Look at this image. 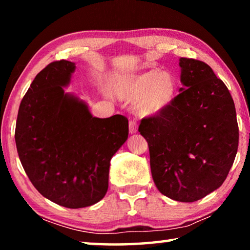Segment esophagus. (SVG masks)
I'll return each mask as SVG.
<instances>
[{
  "label": "esophagus",
  "mask_w": 250,
  "mask_h": 250,
  "mask_svg": "<svg viewBox=\"0 0 250 250\" xmlns=\"http://www.w3.org/2000/svg\"><path fill=\"white\" fill-rule=\"evenodd\" d=\"M138 131V124L135 120H130L129 122V132L132 134L135 133Z\"/></svg>",
  "instance_id": "obj_1"
}]
</instances>
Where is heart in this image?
I'll return each mask as SVG.
<instances>
[{
  "instance_id": "heart-1",
  "label": "heart",
  "mask_w": 250,
  "mask_h": 250,
  "mask_svg": "<svg viewBox=\"0 0 250 250\" xmlns=\"http://www.w3.org/2000/svg\"><path fill=\"white\" fill-rule=\"evenodd\" d=\"M176 91L174 77L156 68L121 76L113 84V92L120 99L137 100L135 108L141 116H155L164 111L175 99Z\"/></svg>"
}]
</instances>
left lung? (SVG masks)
Segmentation results:
<instances>
[{
  "mask_svg": "<svg viewBox=\"0 0 250 250\" xmlns=\"http://www.w3.org/2000/svg\"><path fill=\"white\" fill-rule=\"evenodd\" d=\"M183 88L170 107L142 119L159 191L177 202L201 200L226 180L238 149L230 92L204 62L181 58Z\"/></svg>",
  "mask_w": 250,
  "mask_h": 250,
  "instance_id": "8db88e82",
  "label": "left lung"
}]
</instances>
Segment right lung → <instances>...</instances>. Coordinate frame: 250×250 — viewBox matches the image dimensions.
<instances>
[{
  "mask_svg": "<svg viewBox=\"0 0 250 250\" xmlns=\"http://www.w3.org/2000/svg\"><path fill=\"white\" fill-rule=\"evenodd\" d=\"M75 68L61 59L41 70L21 101L15 126L16 149L29 181L67 208L103 200L110 160L129 133L125 116L92 117L86 104L65 94Z\"/></svg>",
  "mask_w": 250,
  "mask_h": 250,
  "instance_id": "1",
  "label": "right lung"
}]
</instances>
